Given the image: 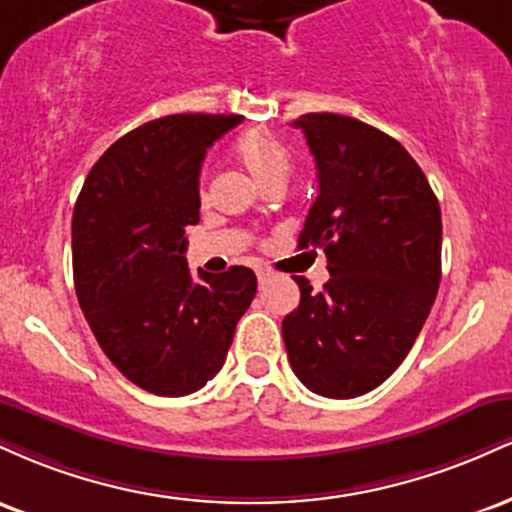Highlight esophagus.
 <instances>
[{
	"label": "esophagus",
	"instance_id": "34e87169",
	"mask_svg": "<svg viewBox=\"0 0 512 512\" xmlns=\"http://www.w3.org/2000/svg\"><path fill=\"white\" fill-rule=\"evenodd\" d=\"M257 279H260V281H267L269 279V276H272V274H269V269H264V267H257Z\"/></svg>",
	"mask_w": 512,
	"mask_h": 512
}]
</instances>
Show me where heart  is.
Here are the masks:
<instances>
[{"instance_id":"obj_1","label":"heart","mask_w":512,"mask_h":512,"mask_svg":"<svg viewBox=\"0 0 512 512\" xmlns=\"http://www.w3.org/2000/svg\"><path fill=\"white\" fill-rule=\"evenodd\" d=\"M238 161L260 187L284 182L293 170V151L264 127L243 132L233 144Z\"/></svg>"}]
</instances>
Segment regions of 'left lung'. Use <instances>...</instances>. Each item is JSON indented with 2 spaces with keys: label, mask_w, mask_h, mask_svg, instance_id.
I'll return each instance as SVG.
<instances>
[{
  "label": "left lung",
  "mask_w": 512,
  "mask_h": 512,
  "mask_svg": "<svg viewBox=\"0 0 512 512\" xmlns=\"http://www.w3.org/2000/svg\"><path fill=\"white\" fill-rule=\"evenodd\" d=\"M317 166V195L298 250L320 248L330 281L308 279L284 317L293 373L315 395L351 399L395 373L424 327L440 284L438 199L397 139L346 115L293 120Z\"/></svg>",
  "instance_id": "obj_1"
}]
</instances>
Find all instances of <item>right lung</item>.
I'll use <instances>...</instances> for the list:
<instances>
[{"instance_id":"add662e5","label":"right lung","mask_w":512,"mask_h":512,"mask_svg":"<svg viewBox=\"0 0 512 512\" xmlns=\"http://www.w3.org/2000/svg\"><path fill=\"white\" fill-rule=\"evenodd\" d=\"M240 115H168L132 129L98 158L72 216L74 286L93 337L146 392L182 397L226 361L257 276L187 269L199 221V168Z\"/></svg>"}]
</instances>
